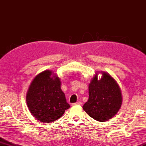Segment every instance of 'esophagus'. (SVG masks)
<instances>
[{"mask_svg":"<svg viewBox=\"0 0 146 146\" xmlns=\"http://www.w3.org/2000/svg\"><path fill=\"white\" fill-rule=\"evenodd\" d=\"M81 106L82 105V102H77V103H74V104H71V106Z\"/></svg>","mask_w":146,"mask_h":146,"instance_id":"1","label":"esophagus"}]
</instances>
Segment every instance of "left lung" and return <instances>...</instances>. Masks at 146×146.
I'll return each instance as SVG.
<instances>
[{
  "instance_id": "obj_1",
  "label": "left lung",
  "mask_w": 146,
  "mask_h": 146,
  "mask_svg": "<svg viewBox=\"0 0 146 146\" xmlns=\"http://www.w3.org/2000/svg\"><path fill=\"white\" fill-rule=\"evenodd\" d=\"M102 77L98 79L97 71L88 85L89 98L82 108L90 117L100 122L111 119L121 108L123 97L116 80L110 74L101 71Z\"/></svg>"
}]
</instances>
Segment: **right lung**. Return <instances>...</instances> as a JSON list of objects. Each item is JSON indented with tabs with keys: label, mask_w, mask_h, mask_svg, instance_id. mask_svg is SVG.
Returning <instances> with one entry per match:
<instances>
[{
	"label": "right lung",
	"mask_w": 146,
	"mask_h": 146,
	"mask_svg": "<svg viewBox=\"0 0 146 146\" xmlns=\"http://www.w3.org/2000/svg\"><path fill=\"white\" fill-rule=\"evenodd\" d=\"M26 102L33 116L45 123L60 119L70 107L61 89L60 78L50 70L42 71L32 80Z\"/></svg>",
	"instance_id": "add662e5"
}]
</instances>
